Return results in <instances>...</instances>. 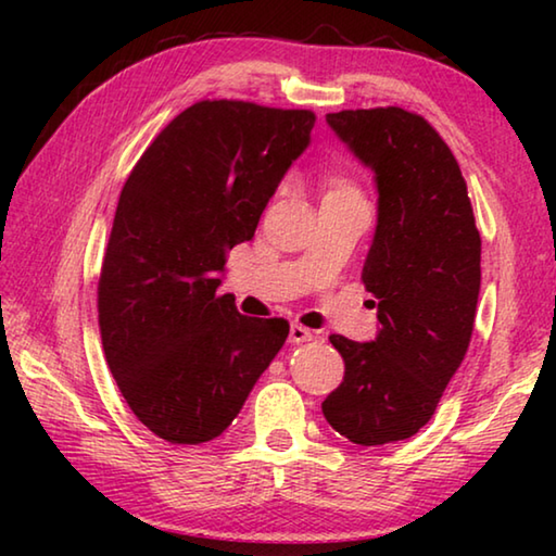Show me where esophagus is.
<instances>
[{
    "mask_svg": "<svg viewBox=\"0 0 556 556\" xmlns=\"http://www.w3.org/2000/svg\"><path fill=\"white\" fill-rule=\"evenodd\" d=\"M314 338V331H308L306 326H301V324H291V328H289V343H306V341H312Z\"/></svg>",
    "mask_w": 556,
    "mask_h": 556,
    "instance_id": "obj_1",
    "label": "esophagus"
}]
</instances>
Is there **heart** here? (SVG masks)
Masks as SVG:
<instances>
[{
    "mask_svg": "<svg viewBox=\"0 0 556 556\" xmlns=\"http://www.w3.org/2000/svg\"><path fill=\"white\" fill-rule=\"evenodd\" d=\"M331 191H353V188L348 186L345 181H333V188H331Z\"/></svg>",
    "mask_w": 556,
    "mask_h": 556,
    "instance_id": "b5f03b06",
    "label": "heart"
}]
</instances>
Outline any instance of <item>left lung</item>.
Wrapping results in <instances>:
<instances>
[{"label": "left lung", "instance_id": "obj_1", "mask_svg": "<svg viewBox=\"0 0 556 556\" xmlns=\"http://www.w3.org/2000/svg\"><path fill=\"white\" fill-rule=\"evenodd\" d=\"M326 122L378 186L363 285L380 331L370 343L331 336L345 375L321 409L353 444H392L427 425L468 351L481 235L456 156L425 117L375 108L331 112Z\"/></svg>", "mask_w": 556, "mask_h": 556}]
</instances>
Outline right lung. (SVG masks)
<instances>
[{"label":"right lung","mask_w":556,"mask_h":556,"mask_svg":"<svg viewBox=\"0 0 556 556\" xmlns=\"http://www.w3.org/2000/svg\"><path fill=\"white\" fill-rule=\"evenodd\" d=\"M314 122L312 110L201 100L159 131L122 188L98 321L122 397L159 439L220 437L287 341L285 318L242 316L218 287Z\"/></svg>","instance_id":"1"}]
</instances>
